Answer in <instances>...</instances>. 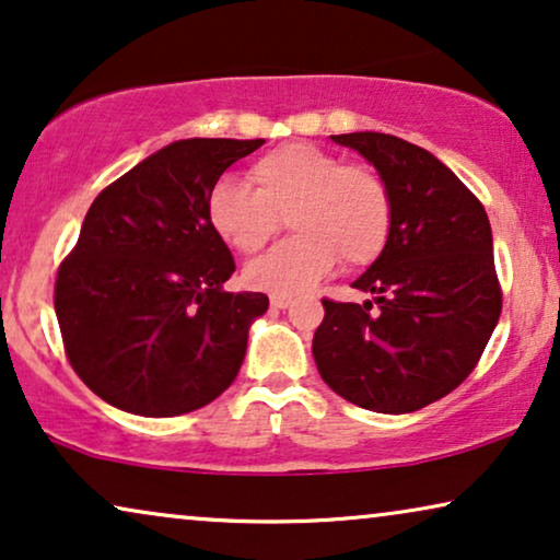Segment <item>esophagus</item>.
Masks as SVG:
<instances>
[{
  "instance_id": "obj_1",
  "label": "esophagus",
  "mask_w": 560,
  "mask_h": 560,
  "mask_svg": "<svg viewBox=\"0 0 560 560\" xmlns=\"http://www.w3.org/2000/svg\"><path fill=\"white\" fill-rule=\"evenodd\" d=\"M290 303H293V298H288V295H272V298H270L272 308H288Z\"/></svg>"
}]
</instances>
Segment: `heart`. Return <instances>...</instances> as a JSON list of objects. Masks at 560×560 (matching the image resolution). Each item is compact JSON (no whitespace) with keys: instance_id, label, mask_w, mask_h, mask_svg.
I'll return each mask as SVG.
<instances>
[{"instance_id":"heart-1","label":"heart","mask_w":560,"mask_h":560,"mask_svg":"<svg viewBox=\"0 0 560 560\" xmlns=\"http://www.w3.org/2000/svg\"><path fill=\"white\" fill-rule=\"evenodd\" d=\"M252 183L221 178L206 213L221 240L255 255L280 232L293 236L247 267L252 288L295 295L316 285L339 262L364 267L385 249L393 229V198L372 165L347 163L318 144H280L252 165Z\"/></svg>"}]
</instances>
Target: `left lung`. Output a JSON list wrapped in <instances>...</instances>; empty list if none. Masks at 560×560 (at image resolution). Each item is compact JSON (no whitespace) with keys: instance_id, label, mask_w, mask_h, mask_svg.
Here are the masks:
<instances>
[{"instance_id":"obj_1","label":"left lung","mask_w":560,"mask_h":560,"mask_svg":"<svg viewBox=\"0 0 560 560\" xmlns=\"http://www.w3.org/2000/svg\"><path fill=\"white\" fill-rule=\"evenodd\" d=\"M377 167L393 229L357 290L324 298L313 357L328 387L374 412L425 408L474 372L502 313L492 226L477 196L431 152L382 132L331 135Z\"/></svg>"}]
</instances>
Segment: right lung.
I'll use <instances>...</instances> for the list:
<instances>
[{"label": "right lung", "mask_w": 560, "mask_h": 560, "mask_svg": "<svg viewBox=\"0 0 560 560\" xmlns=\"http://www.w3.org/2000/svg\"><path fill=\"white\" fill-rule=\"evenodd\" d=\"M265 140L194 137L142 160L94 198L58 267L56 316L73 372L114 408L198 410L232 385L265 293H226L236 270L206 203Z\"/></svg>", "instance_id": "1"}]
</instances>
